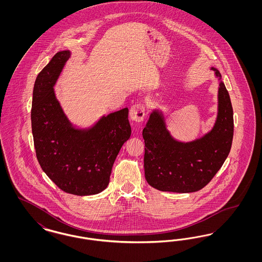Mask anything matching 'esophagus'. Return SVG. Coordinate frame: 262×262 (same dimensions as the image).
<instances>
[{"instance_id": "esophagus-1", "label": "esophagus", "mask_w": 262, "mask_h": 262, "mask_svg": "<svg viewBox=\"0 0 262 262\" xmlns=\"http://www.w3.org/2000/svg\"><path fill=\"white\" fill-rule=\"evenodd\" d=\"M145 116V107L142 104H135L129 110V117L133 122L140 123Z\"/></svg>"}]
</instances>
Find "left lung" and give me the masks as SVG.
<instances>
[{
    "label": "left lung",
    "mask_w": 262,
    "mask_h": 262,
    "mask_svg": "<svg viewBox=\"0 0 262 262\" xmlns=\"http://www.w3.org/2000/svg\"><path fill=\"white\" fill-rule=\"evenodd\" d=\"M219 78L218 113L211 130L189 142L176 140L166 127L162 113L153 110L142 130L144 173L150 186L161 191L194 192L205 187L228 157L234 136L233 107Z\"/></svg>",
    "instance_id": "obj_1"
}]
</instances>
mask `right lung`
Segmentation results:
<instances>
[{"label": "right lung", "instance_id": "right-lung-1", "mask_svg": "<svg viewBox=\"0 0 262 262\" xmlns=\"http://www.w3.org/2000/svg\"><path fill=\"white\" fill-rule=\"evenodd\" d=\"M70 57V51L58 52L36 77L32 135L38 162L56 186L75 195H91L109 185L113 165L132 128L127 108L103 116L89 128H75L69 121L54 85Z\"/></svg>", "mask_w": 262, "mask_h": 262}]
</instances>
